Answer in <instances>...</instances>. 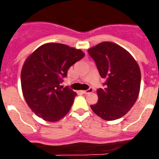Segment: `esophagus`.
<instances>
[{
	"instance_id": "1",
	"label": "esophagus",
	"mask_w": 159,
	"mask_h": 159,
	"mask_svg": "<svg viewBox=\"0 0 159 159\" xmlns=\"http://www.w3.org/2000/svg\"><path fill=\"white\" fill-rule=\"evenodd\" d=\"M93 88H90L88 90H86V91H82V92L84 94H89V93H92V92H93Z\"/></svg>"
}]
</instances>
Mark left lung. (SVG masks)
<instances>
[{
	"mask_svg": "<svg viewBox=\"0 0 159 159\" xmlns=\"http://www.w3.org/2000/svg\"><path fill=\"white\" fill-rule=\"evenodd\" d=\"M99 75L106 79L105 88L97 90L98 102L91 108L98 116L111 121L125 116L139 94V66L128 52L112 42H102L88 49Z\"/></svg>",
	"mask_w": 159,
	"mask_h": 159,
	"instance_id": "left-lung-1",
	"label": "left lung"
}]
</instances>
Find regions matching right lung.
<instances>
[{
	"instance_id": "obj_1",
	"label": "right lung",
	"mask_w": 159,
	"mask_h": 159,
	"mask_svg": "<svg viewBox=\"0 0 159 159\" xmlns=\"http://www.w3.org/2000/svg\"><path fill=\"white\" fill-rule=\"evenodd\" d=\"M84 57L80 49L48 43L26 59L20 75L22 92L36 116L46 121L57 122L68 113L76 93L60 84L68 68Z\"/></svg>"
}]
</instances>
